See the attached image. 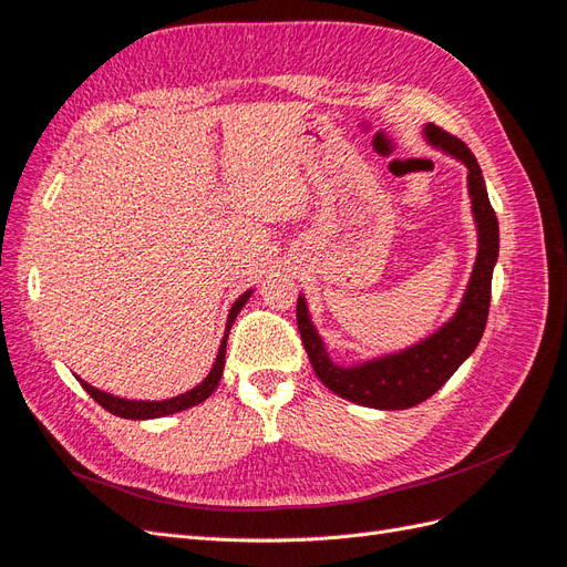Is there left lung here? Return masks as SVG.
I'll return each instance as SVG.
<instances>
[{
    "label": "left lung",
    "instance_id": "left-lung-1",
    "mask_svg": "<svg viewBox=\"0 0 567 567\" xmlns=\"http://www.w3.org/2000/svg\"><path fill=\"white\" fill-rule=\"evenodd\" d=\"M427 144L450 153L468 167V194L477 225V260L456 315L431 338L398 354L371 359L359 367L331 362L323 342L307 315V302L298 298V331L319 381L350 402L373 409H409L435 394L452 373L466 362L485 333L492 298V269L499 257V221L492 210L483 173L471 148L437 125H427Z\"/></svg>",
    "mask_w": 567,
    "mask_h": 567
}]
</instances>
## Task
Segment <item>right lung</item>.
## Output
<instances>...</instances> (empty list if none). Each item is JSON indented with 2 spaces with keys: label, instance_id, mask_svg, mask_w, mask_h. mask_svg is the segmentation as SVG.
Returning a JSON list of instances; mask_svg holds the SVG:
<instances>
[{
  "label": "right lung",
  "instance_id": "1",
  "mask_svg": "<svg viewBox=\"0 0 567 567\" xmlns=\"http://www.w3.org/2000/svg\"><path fill=\"white\" fill-rule=\"evenodd\" d=\"M252 290H246V293L238 298L231 310H229V319H227V331H225V338H221V346H219V352H217V359L215 364L208 373V379H203V383H198L194 390H188L184 394H179V398H169V400H163V402H144V400H123V398H115V394H109L104 390H96L94 385H90L87 381H82V388L87 390L90 398L94 402H99L101 406H104L106 411H111L113 416H120V419H132V421H146V419H161V416H167V414H177V411H184L188 406H196L200 402H205L210 398V394L215 392L219 379H221V371H225V354H227V338H229V331H231V323L236 319V315L244 310V305L248 302Z\"/></svg>",
  "mask_w": 567,
  "mask_h": 567
}]
</instances>
